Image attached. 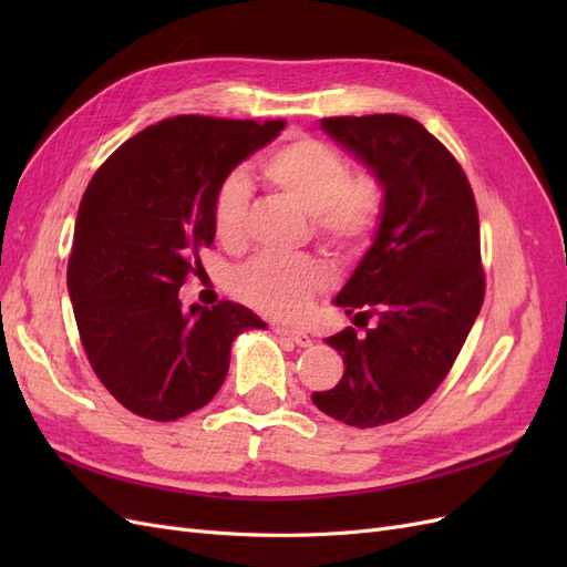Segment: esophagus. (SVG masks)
<instances>
[{"label":"esophagus","mask_w":567,"mask_h":567,"mask_svg":"<svg viewBox=\"0 0 567 567\" xmlns=\"http://www.w3.org/2000/svg\"><path fill=\"white\" fill-rule=\"evenodd\" d=\"M271 331L277 333V336H284L288 340H293L296 346H300V348H310L312 346V336L307 333V331H302V329H290V326H284V323H274Z\"/></svg>","instance_id":"1"}]
</instances>
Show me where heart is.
<instances>
[{
    "mask_svg": "<svg viewBox=\"0 0 567 567\" xmlns=\"http://www.w3.org/2000/svg\"><path fill=\"white\" fill-rule=\"evenodd\" d=\"M265 182L312 217L319 241L333 250L362 248L383 213V186L369 173L350 175V165L333 146L300 136L277 148L262 163ZM248 186L229 177L213 200L217 241L236 250L246 241ZM326 274L312 260L255 257L234 274V290L255 310L281 319H300L310 310Z\"/></svg>",
    "mask_w": 567,
    "mask_h": 567,
    "instance_id": "b5f03b06",
    "label": "heart"
}]
</instances>
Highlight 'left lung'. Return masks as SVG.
<instances>
[{
	"label": "left lung",
	"instance_id": "obj_1",
	"mask_svg": "<svg viewBox=\"0 0 567 567\" xmlns=\"http://www.w3.org/2000/svg\"><path fill=\"white\" fill-rule=\"evenodd\" d=\"M321 130L383 186L373 241L333 305L352 321L326 346L346 373L312 402L336 421L375 427L416 411L450 373L485 298L480 225L461 165L419 120L323 117Z\"/></svg>",
	"mask_w": 567,
	"mask_h": 567
}]
</instances>
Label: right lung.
<instances>
[{
  "label": "right lung",
  "instance_id": "right-lung-1",
  "mask_svg": "<svg viewBox=\"0 0 567 567\" xmlns=\"http://www.w3.org/2000/svg\"><path fill=\"white\" fill-rule=\"evenodd\" d=\"M284 120L179 115L134 134L82 196L68 293L99 381L132 414L177 421L208 404L234 340L267 323L238 302L184 310L179 288L215 241L213 200Z\"/></svg>",
  "mask_w": 567,
  "mask_h": 567
}]
</instances>
